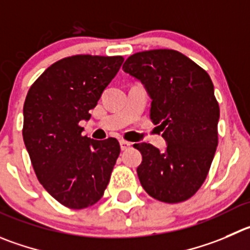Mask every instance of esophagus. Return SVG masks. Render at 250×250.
I'll list each match as a JSON object with an SVG mask.
<instances>
[{"mask_svg":"<svg viewBox=\"0 0 250 250\" xmlns=\"http://www.w3.org/2000/svg\"><path fill=\"white\" fill-rule=\"evenodd\" d=\"M130 146H131V142H127V141H125V140H120V148H121V151H125V149L129 148Z\"/></svg>","mask_w":250,"mask_h":250,"instance_id":"34e87169","label":"esophagus"}]
</instances>
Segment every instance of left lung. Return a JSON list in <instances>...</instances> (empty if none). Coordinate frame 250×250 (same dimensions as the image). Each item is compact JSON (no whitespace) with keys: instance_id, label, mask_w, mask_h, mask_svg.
I'll list each match as a JSON object with an SVG mask.
<instances>
[{"instance_id":"obj_1","label":"left lung","mask_w":250,"mask_h":250,"mask_svg":"<svg viewBox=\"0 0 250 250\" xmlns=\"http://www.w3.org/2000/svg\"><path fill=\"white\" fill-rule=\"evenodd\" d=\"M151 98L149 118L163 130L165 151L141 142L137 175L147 194L168 204L191 198L205 182L217 147L220 108L210 76L175 50L142 51L123 66Z\"/></svg>"}]
</instances>
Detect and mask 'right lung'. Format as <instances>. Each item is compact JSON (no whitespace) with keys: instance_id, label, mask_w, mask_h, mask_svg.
Here are the masks:
<instances>
[{"instance_id":"1","label":"right lung","mask_w":250,"mask_h":250,"mask_svg":"<svg viewBox=\"0 0 250 250\" xmlns=\"http://www.w3.org/2000/svg\"><path fill=\"white\" fill-rule=\"evenodd\" d=\"M121 56L76 55L62 59L33 83L23 106V140L44 189L70 208L102 199L120 153L114 137L82 136L80 121L91 119Z\"/></svg>"}]
</instances>
